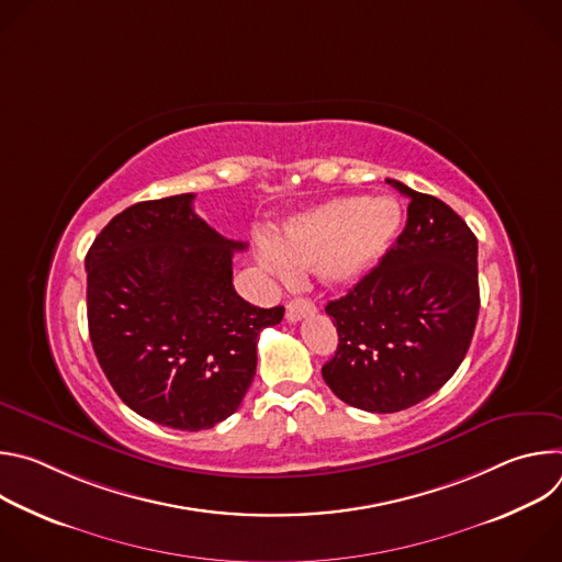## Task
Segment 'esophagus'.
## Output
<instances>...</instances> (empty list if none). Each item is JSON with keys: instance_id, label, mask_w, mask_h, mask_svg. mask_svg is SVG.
Returning <instances> with one entry per match:
<instances>
[{"instance_id": "34e87169", "label": "esophagus", "mask_w": 562, "mask_h": 562, "mask_svg": "<svg viewBox=\"0 0 562 562\" xmlns=\"http://www.w3.org/2000/svg\"><path fill=\"white\" fill-rule=\"evenodd\" d=\"M315 313V304L306 297H295L286 304V319L289 323H297V319H302L304 315H311Z\"/></svg>"}]
</instances>
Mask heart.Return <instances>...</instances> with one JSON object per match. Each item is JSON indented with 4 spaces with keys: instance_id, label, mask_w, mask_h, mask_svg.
<instances>
[{
    "instance_id": "obj_1",
    "label": "heart",
    "mask_w": 562,
    "mask_h": 562,
    "mask_svg": "<svg viewBox=\"0 0 562 562\" xmlns=\"http://www.w3.org/2000/svg\"><path fill=\"white\" fill-rule=\"evenodd\" d=\"M403 226L393 198H331L293 215L278 239H258V260L289 282L295 269L313 267L327 286H349L380 265Z\"/></svg>"
}]
</instances>
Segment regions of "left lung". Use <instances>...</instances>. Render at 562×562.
Returning a JSON list of instances; mask_svg holds the SVG:
<instances>
[{
  "instance_id": "1",
  "label": "left lung",
  "mask_w": 562,
  "mask_h": 562,
  "mask_svg": "<svg viewBox=\"0 0 562 562\" xmlns=\"http://www.w3.org/2000/svg\"><path fill=\"white\" fill-rule=\"evenodd\" d=\"M409 198L407 224L375 269L327 304L338 351L323 378L342 403L395 414L436 393L473 338L477 239L442 200L386 180Z\"/></svg>"
}]
</instances>
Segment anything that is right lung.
<instances>
[{
  "mask_svg": "<svg viewBox=\"0 0 562 562\" xmlns=\"http://www.w3.org/2000/svg\"><path fill=\"white\" fill-rule=\"evenodd\" d=\"M193 200L124 209L87 254L89 334L104 375L135 414L180 431L237 412L258 336L284 315L235 293L233 254L245 245L211 228Z\"/></svg>",
  "mask_w": 562,
  "mask_h": 562,
  "instance_id": "add662e5",
  "label": "right lung"
}]
</instances>
